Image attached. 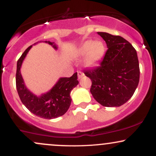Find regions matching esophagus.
Listing matches in <instances>:
<instances>
[{
    "label": "esophagus",
    "instance_id": "1",
    "mask_svg": "<svg viewBox=\"0 0 156 156\" xmlns=\"http://www.w3.org/2000/svg\"><path fill=\"white\" fill-rule=\"evenodd\" d=\"M83 76V73L82 72H78V79H80Z\"/></svg>",
    "mask_w": 156,
    "mask_h": 156
}]
</instances>
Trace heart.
Listing matches in <instances>:
<instances>
[{"mask_svg":"<svg viewBox=\"0 0 156 156\" xmlns=\"http://www.w3.org/2000/svg\"><path fill=\"white\" fill-rule=\"evenodd\" d=\"M105 53V46L101 41H86L75 52V57L85 55L83 64L87 67H92L103 58Z\"/></svg>","mask_w":156,"mask_h":156,"instance_id":"b5f03b06","label":"heart"}]
</instances>
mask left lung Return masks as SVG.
<instances>
[{
    "label": "left lung",
    "mask_w": 156,
    "mask_h": 156,
    "mask_svg": "<svg viewBox=\"0 0 156 156\" xmlns=\"http://www.w3.org/2000/svg\"><path fill=\"white\" fill-rule=\"evenodd\" d=\"M105 41L107 50L100 66L84 72L92 80L90 92L105 107H119L133 96L139 82L137 53L120 36L98 32Z\"/></svg>",
    "instance_id": "left-lung-1"
}]
</instances>
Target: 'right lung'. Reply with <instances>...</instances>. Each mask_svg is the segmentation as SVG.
Returning a JSON list of instances; mask_svg holds the SVG:
<instances>
[{
	"label": "right lung",
	"instance_id": "obj_1",
	"mask_svg": "<svg viewBox=\"0 0 156 156\" xmlns=\"http://www.w3.org/2000/svg\"><path fill=\"white\" fill-rule=\"evenodd\" d=\"M44 42L51 44L55 50L58 48L54 42ZM31 48L32 45L27 48L17 63L16 87L20 98L23 105L37 117L48 119L61 117L67 112L71 104L70 92L78 84L77 73L70 78H60L51 90L40 96L36 95L27 89L20 73L23 60Z\"/></svg>",
	"mask_w": 156,
	"mask_h": 156
}]
</instances>
